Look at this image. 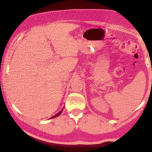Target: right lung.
Listing matches in <instances>:
<instances>
[{"mask_svg":"<svg viewBox=\"0 0 152 152\" xmlns=\"http://www.w3.org/2000/svg\"><path fill=\"white\" fill-rule=\"evenodd\" d=\"M63 109L61 110V111L60 112H59V113H58L57 114H56V115H54L53 117H50V118H54V117H58V116H59V115H60L61 113V112H62V111H63Z\"/></svg>","mask_w":152,"mask_h":152,"instance_id":"add662e5","label":"right lung"}]
</instances>
